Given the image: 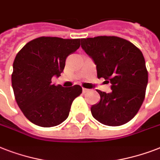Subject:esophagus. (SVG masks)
Instances as JSON below:
<instances>
[{
    "instance_id": "obj_1",
    "label": "esophagus",
    "mask_w": 160,
    "mask_h": 160,
    "mask_svg": "<svg viewBox=\"0 0 160 160\" xmlns=\"http://www.w3.org/2000/svg\"><path fill=\"white\" fill-rule=\"evenodd\" d=\"M82 91H83V93L85 94V93L89 92V90H88V89H85V88H83V89H82Z\"/></svg>"
}]
</instances>
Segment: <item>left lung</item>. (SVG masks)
Listing matches in <instances>:
<instances>
[{
    "mask_svg": "<svg viewBox=\"0 0 160 160\" xmlns=\"http://www.w3.org/2000/svg\"><path fill=\"white\" fill-rule=\"evenodd\" d=\"M81 47L96 65L97 77L112 85L110 93L97 90L100 100L90 108L93 117L109 126L128 123L145 97L148 71L141 51L125 39L106 36L81 39Z\"/></svg>",
    "mask_w": 160,
    "mask_h": 160,
    "instance_id": "left-lung-1",
    "label": "left lung"
}]
</instances>
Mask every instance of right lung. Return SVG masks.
I'll list each match as a JSON object with an SVG mask.
<instances>
[{"mask_svg": "<svg viewBox=\"0 0 160 160\" xmlns=\"http://www.w3.org/2000/svg\"><path fill=\"white\" fill-rule=\"evenodd\" d=\"M80 42V39L41 36L17 53L11 84L19 108L31 123L53 127L67 119L73 100L82 93V88L52 85L51 78L60 76L66 57L79 49Z\"/></svg>", "mask_w": 160, "mask_h": 160, "instance_id": "obj_1", "label": "right lung"}]
</instances>
